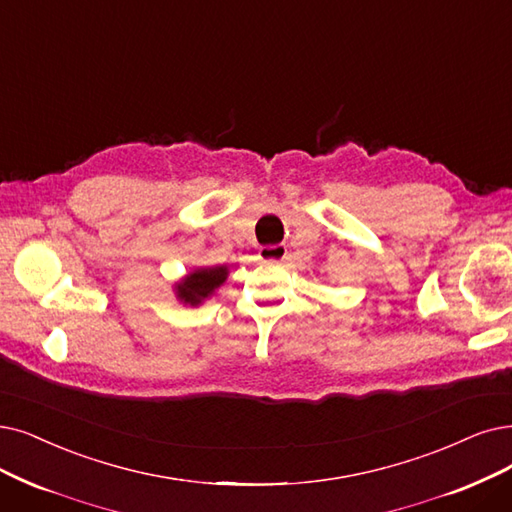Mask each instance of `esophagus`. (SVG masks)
Returning <instances> with one entry per match:
<instances>
[{
    "instance_id": "obj_1",
    "label": "esophagus",
    "mask_w": 512,
    "mask_h": 512,
    "mask_svg": "<svg viewBox=\"0 0 512 512\" xmlns=\"http://www.w3.org/2000/svg\"><path fill=\"white\" fill-rule=\"evenodd\" d=\"M258 258L262 262H285L288 250H285V245H267V248H260Z\"/></svg>"
}]
</instances>
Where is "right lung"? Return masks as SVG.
I'll return each instance as SVG.
<instances>
[{"label": "right lung", "instance_id": "obj_1", "mask_svg": "<svg viewBox=\"0 0 512 512\" xmlns=\"http://www.w3.org/2000/svg\"><path fill=\"white\" fill-rule=\"evenodd\" d=\"M229 269L227 267H208V269H195L180 283H176V296L182 304L197 306L208 296H212L220 285L227 281Z\"/></svg>", "mask_w": 512, "mask_h": 512}]
</instances>
